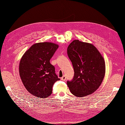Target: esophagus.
Wrapping results in <instances>:
<instances>
[{"label":"esophagus","instance_id":"esophagus-1","mask_svg":"<svg viewBox=\"0 0 125 125\" xmlns=\"http://www.w3.org/2000/svg\"><path fill=\"white\" fill-rule=\"evenodd\" d=\"M66 79V77L65 75H63V76L61 78V80H63V81H65Z\"/></svg>","mask_w":125,"mask_h":125}]
</instances>
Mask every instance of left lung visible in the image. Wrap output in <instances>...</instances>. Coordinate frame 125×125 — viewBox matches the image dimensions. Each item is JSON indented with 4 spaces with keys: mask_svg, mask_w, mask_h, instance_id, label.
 Instances as JSON below:
<instances>
[{
    "mask_svg": "<svg viewBox=\"0 0 125 125\" xmlns=\"http://www.w3.org/2000/svg\"><path fill=\"white\" fill-rule=\"evenodd\" d=\"M67 54L73 63L74 77L67 81L73 95L84 97L95 91L105 74V62L97 49L91 43L74 40L69 44Z\"/></svg>",
    "mask_w": 125,
    "mask_h": 125,
    "instance_id": "1",
    "label": "left lung"
}]
</instances>
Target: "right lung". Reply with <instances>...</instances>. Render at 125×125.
Returning a JSON list of instances; mask_svg holds the SVG:
<instances>
[{
  "mask_svg": "<svg viewBox=\"0 0 125 125\" xmlns=\"http://www.w3.org/2000/svg\"><path fill=\"white\" fill-rule=\"evenodd\" d=\"M58 47L52 42L33 44L22 56L19 63V74L28 92L37 98L51 95L54 83L59 80L50 59Z\"/></svg>",
  "mask_w": 125,
  "mask_h": 125,
  "instance_id": "obj_1",
  "label": "right lung"
}]
</instances>
